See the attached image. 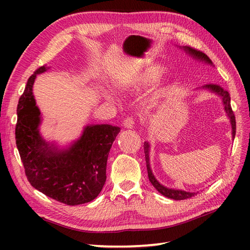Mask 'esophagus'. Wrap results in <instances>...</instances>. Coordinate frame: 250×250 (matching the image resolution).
<instances>
[{
	"mask_svg": "<svg viewBox=\"0 0 250 250\" xmlns=\"http://www.w3.org/2000/svg\"><path fill=\"white\" fill-rule=\"evenodd\" d=\"M135 125V120L132 118V117H128V118H125L124 121V126L125 129H132Z\"/></svg>",
	"mask_w": 250,
	"mask_h": 250,
	"instance_id": "esophagus-1",
	"label": "esophagus"
}]
</instances>
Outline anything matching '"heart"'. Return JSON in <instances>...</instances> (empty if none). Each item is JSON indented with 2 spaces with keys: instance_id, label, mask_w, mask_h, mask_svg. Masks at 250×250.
Returning a JSON list of instances; mask_svg holds the SVG:
<instances>
[{
  "instance_id": "1",
  "label": "heart",
  "mask_w": 250,
  "mask_h": 250,
  "mask_svg": "<svg viewBox=\"0 0 250 250\" xmlns=\"http://www.w3.org/2000/svg\"><path fill=\"white\" fill-rule=\"evenodd\" d=\"M163 70L159 66H149L145 68L144 71L137 74V76L133 78V86L134 87H147L149 84L155 83L157 79L160 77ZM168 88L167 83H160L156 84V87L152 89V92L150 95L151 102H158L164 94H166L167 90Z\"/></svg>"
}]
</instances>
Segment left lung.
<instances>
[{
	"label": "left lung",
	"mask_w": 250,
	"mask_h": 250,
	"mask_svg": "<svg viewBox=\"0 0 250 250\" xmlns=\"http://www.w3.org/2000/svg\"><path fill=\"white\" fill-rule=\"evenodd\" d=\"M183 48H184L185 51H187L191 57L195 58V59L204 61L206 63H208V64H213V62L210 61L209 58L207 57L205 54H203L202 51L193 49V48H190V47H186V46L183 47ZM203 88L208 89V90H210V91H213V92L217 93L221 97L222 102H224V105H225L226 113H227L228 117L230 118V122H231V125H232V137L234 139L235 131H236V122H235L234 113H233L232 107H231V98H230L229 92H228L227 90H225L224 88L218 86V84H216V83L205 84V86H203ZM144 152H145V159H146L148 178H149V182L151 183L153 187H155L162 195L167 196V198H169V199H173V200H186V199L191 198V196H193L195 194L194 192H187V191H184V190L167 188V187H164L163 185L159 183L158 180L155 178V176H153V174L151 172L150 164H149V144H148L147 142L144 143Z\"/></svg>",
	"instance_id": "1"
}]
</instances>
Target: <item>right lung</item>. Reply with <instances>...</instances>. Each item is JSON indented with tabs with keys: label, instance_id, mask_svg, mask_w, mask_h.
Listing matches in <instances>:
<instances>
[{
	"label": "right lung",
	"instance_id": "add662e5",
	"mask_svg": "<svg viewBox=\"0 0 250 250\" xmlns=\"http://www.w3.org/2000/svg\"><path fill=\"white\" fill-rule=\"evenodd\" d=\"M41 66L28 79L17 106L16 145L29 183L42 193L66 205H79L94 200L106 180L108 152L120 128L91 125L81 139L59 150L40 134L41 111L32 92Z\"/></svg>",
	"mask_w": 250,
	"mask_h": 250
}]
</instances>
